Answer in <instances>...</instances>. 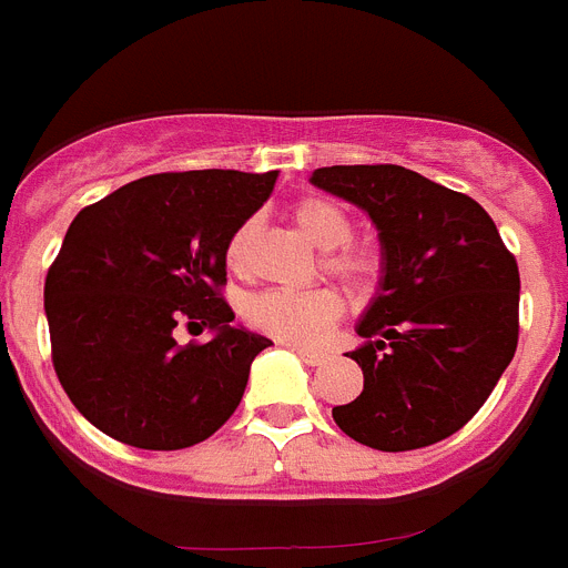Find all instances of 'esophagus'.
Instances as JSON below:
<instances>
[{
	"label": "esophagus",
	"instance_id": "obj_1",
	"mask_svg": "<svg viewBox=\"0 0 568 568\" xmlns=\"http://www.w3.org/2000/svg\"><path fill=\"white\" fill-rule=\"evenodd\" d=\"M300 355V361H303V364H308V366H321L323 361H326V357L323 355H317V352H308V349H294Z\"/></svg>",
	"mask_w": 568,
	"mask_h": 568
}]
</instances>
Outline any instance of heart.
Returning a JSON list of instances; mask_svg holds the SVG:
<instances>
[{
	"mask_svg": "<svg viewBox=\"0 0 568 568\" xmlns=\"http://www.w3.org/2000/svg\"><path fill=\"white\" fill-rule=\"evenodd\" d=\"M292 219L317 247L328 251L326 271L352 285L355 292H369L381 274L378 256L369 247L346 245L352 240V219L341 204L328 199H300L292 207ZM256 240V222L247 219L231 233L225 247L227 268L245 274L251 265V251ZM343 300L335 288H306V292H288V288H271L254 294L245 303V317L262 335L292 346H317L326 332L341 321Z\"/></svg>",
	"mask_w": 568,
	"mask_h": 568,
	"instance_id": "heart-1",
	"label": "heart"
}]
</instances>
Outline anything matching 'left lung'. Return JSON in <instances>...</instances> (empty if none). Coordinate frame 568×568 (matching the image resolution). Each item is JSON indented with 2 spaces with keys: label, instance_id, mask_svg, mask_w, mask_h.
<instances>
[{
  "label": "left lung",
  "instance_id": "1",
  "mask_svg": "<svg viewBox=\"0 0 568 568\" xmlns=\"http://www.w3.org/2000/svg\"><path fill=\"white\" fill-rule=\"evenodd\" d=\"M308 181L361 207L381 242L378 292L349 355L364 389L332 418L387 454L454 436L517 352L519 271L494 219L398 164L321 166Z\"/></svg>",
  "mask_w": 568,
  "mask_h": 568
}]
</instances>
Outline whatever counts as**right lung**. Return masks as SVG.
Masks as SVG:
<instances>
[{
  "label": "right lung",
  "instance_id": "add662e5",
  "mask_svg": "<svg viewBox=\"0 0 568 568\" xmlns=\"http://www.w3.org/2000/svg\"><path fill=\"white\" fill-rule=\"evenodd\" d=\"M274 181L276 170L159 173L74 216L45 276V317L57 378L98 430L144 450H181L240 407L271 341L233 326L219 288L231 233ZM179 325L214 337L181 347Z\"/></svg>",
  "mask_w": 568,
  "mask_h": 568
}]
</instances>
